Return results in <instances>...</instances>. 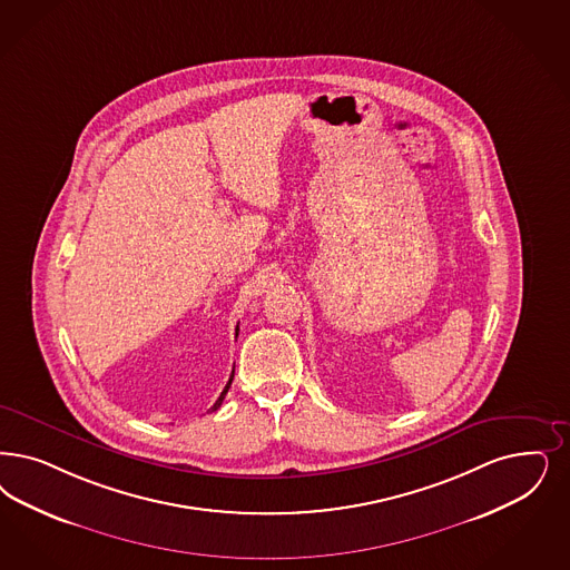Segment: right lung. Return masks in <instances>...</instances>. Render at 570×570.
Listing matches in <instances>:
<instances>
[{"label": "right lung", "instance_id": "right-lung-1", "mask_svg": "<svg viewBox=\"0 0 570 570\" xmlns=\"http://www.w3.org/2000/svg\"><path fill=\"white\" fill-rule=\"evenodd\" d=\"M232 381H234V373H232V376H229V383H227V385H225V390H223V392H220V395H218V400H216V402H215V406H213V409H210V411H216V409H218V406H220V404H223V400H225V395H227V392H229V387H232Z\"/></svg>", "mask_w": 570, "mask_h": 570}]
</instances>
